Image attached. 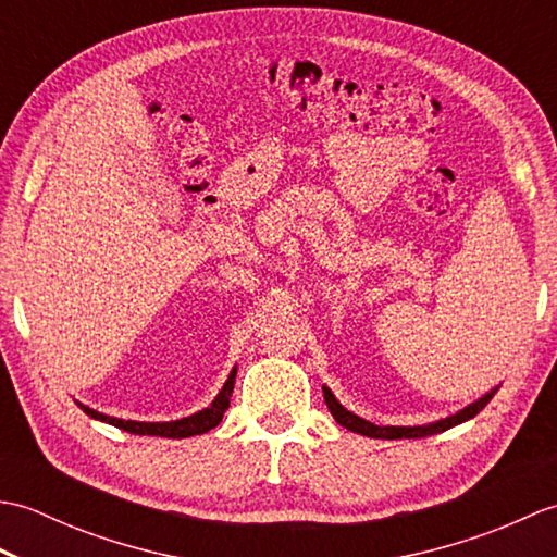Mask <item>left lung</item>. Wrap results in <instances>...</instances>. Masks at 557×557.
Listing matches in <instances>:
<instances>
[{
  "label": "left lung",
  "instance_id": "left-lung-1",
  "mask_svg": "<svg viewBox=\"0 0 557 557\" xmlns=\"http://www.w3.org/2000/svg\"><path fill=\"white\" fill-rule=\"evenodd\" d=\"M495 389H491L488 395H483L481 399H476L474 405L465 407L461 411H457L455 417H447V419H441L435 423H429V425H375L371 421H366L361 417H357V413L347 411L345 407L339 405V401L335 399V395L330 393L327 387H323V397H325V405L330 409V413H333V419L345 425L347 431L351 433H359V435H369V437H383V441H399V437H425V435H433V433H443L447 429H453V425L461 423V421H469L474 419L476 413L488 405V401L493 399Z\"/></svg>",
  "mask_w": 557,
  "mask_h": 557
}]
</instances>
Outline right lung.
Wrapping results in <instances>:
<instances>
[{
    "label": "right lung",
    "mask_w": 557,
    "mask_h": 557,
    "mask_svg": "<svg viewBox=\"0 0 557 557\" xmlns=\"http://www.w3.org/2000/svg\"><path fill=\"white\" fill-rule=\"evenodd\" d=\"M234 375L236 371L230 373L227 383L220 389V395L215 397V401L203 411L194 413V417H186L180 421H168V423H144V421H124V419H112V417H104L100 411H92L88 407L78 405L83 411L88 413V417L104 421V423H112L116 429H122L126 433H134V435H160V437H191V435H200V433H208L210 429H215V425L222 421L224 411L230 409V397H232V389H234Z\"/></svg>",
    "instance_id": "obj_1"
}]
</instances>
